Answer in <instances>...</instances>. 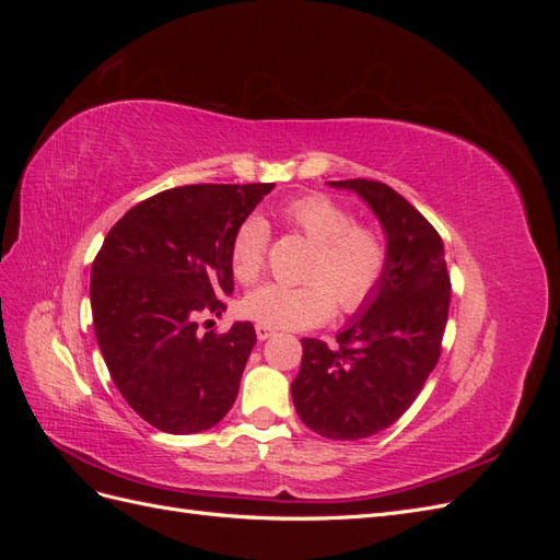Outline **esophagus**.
Wrapping results in <instances>:
<instances>
[{
    "label": "esophagus",
    "mask_w": 560,
    "mask_h": 560,
    "mask_svg": "<svg viewBox=\"0 0 560 560\" xmlns=\"http://www.w3.org/2000/svg\"><path fill=\"white\" fill-rule=\"evenodd\" d=\"M273 334H276V329H273V327L257 325V338H259V341H266V338H270Z\"/></svg>",
    "instance_id": "1"
}]
</instances>
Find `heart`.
Wrapping results in <instances>:
<instances>
[{
  "label": "heart",
  "mask_w": 560,
  "mask_h": 560,
  "mask_svg": "<svg viewBox=\"0 0 560 560\" xmlns=\"http://www.w3.org/2000/svg\"><path fill=\"white\" fill-rule=\"evenodd\" d=\"M282 222L306 235L313 254L308 282L257 287L243 299V313L266 327L306 329L319 325L338 308L350 313L371 299L383 278L387 249L383 235L354 224L352 212L325 194L287 200ZM268 231L261 219H247L231 241V270L238 282H254L264 270Z\"/></svg>",
  "instance_id": "b5f03b06"
}]
</instances>
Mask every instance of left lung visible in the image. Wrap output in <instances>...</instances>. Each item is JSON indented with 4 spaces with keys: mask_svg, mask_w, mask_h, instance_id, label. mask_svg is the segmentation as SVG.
<instances>
[{
    "mask_svg": "<svg viewBox=\"0 0 560 560\" xmlns=\"http://www.w3.org/2000/svg\"><path fill=\"white\" fill-rule=\"evenodd\" d=\"M327 184L358 194L376 214L387 261L376 292L336 334L338 348L301 338L292 399L313 432L354 442L393 425L432 374L442 354L451 278L442 238L409 200L371 179Z\"/></svg>",
    "mask_w": 560,
    "mask_h": 560,
    "instance_id": "8db88e82",
    "label": "left lung"
}]
</instances>
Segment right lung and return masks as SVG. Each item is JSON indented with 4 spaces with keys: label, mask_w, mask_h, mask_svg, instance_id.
I'll list each match as a JSON object with an SVG mask.
<instances>
[{
    "label": "right lung",
    "mask_w": 560,
    "mask_h": 560,
    "mask_svg": "<svg viewBox=\"0 0 560 560\" xmlns=\"http://www.w3.org/2000/svg\"><path fill=\"white\" fill-rule=\"evenodd\" d=\"M276 184L177 186L128 210L91 268L100 352L130 409L167 434L214 428L238 397L252 322L198 334L233 292L231 241Z\"/></svg>",
    "instance_id": "right-lung-1"
}]
</instances>
